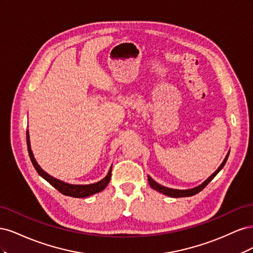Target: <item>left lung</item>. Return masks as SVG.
Wrapping results in <instances>:
<instances>
[{"label": "left lung", "instance_id": "8db88e82", "mask_svg": "<svg viewBox=\"0 0 253 253\" xmlns=\"http://www.w3.org/2000/svg\"><path fill=\"white\" fill-rule=\"evenodd\" d=\"M228 156H229V153L227 154L226 158L224 159L223 164H221V165L219 166L218 169H217L215 172H214L208 179H207L206 181H204L201 186H198V187H196V188L190 189V190H176V189L166 188V187H164V186H162V185H159V183H157L155 180H153V179L150 177V176H148L149 183H150V186H151L153 189L158 191V192H162L163 194H166V195L171 196V197H186V196L195 195V194H197L198 192H201V191H202L207 185H208V183H209L214 177H215L216 174H217L221 169H223L225 164H226V162H227V159H228Z\"/></svg>", "mask_w": 253, "mask_h": 253}]
</instances>
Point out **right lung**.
Instances as JSON below:
<instances>
[{
  "label": "right lung",
  "instance_id": "1",
  "mask_svg": "<svg viewBox=\"0 0 253 253\" xmlns=\"http://www.w3.org/2000/svg\"><path fill=\"white\" fill-rule=\"evenodd\" d=\"M26 140H27V150H28V154L30 157V160H32V163L35 167V169L37 170V172L39 173V175H41L42 177L47 180L52 187H55L60 193H62L66 196H72V197H86L89 195H93L95 193L100 192L102 191L106 186H108V183L111 180V176H112V168L111 170L109 171V174L105 176V177L98 181L96 183H91V185H71V183H66L64 181H61L55 177H52L49 174H47L45 171H43L40 166L37 164L36 159L34 157L33 154V151L30 149V142H29V134L28 131L26 132Z\"/></svg>",
  "mask_w": 253,
  "mask_h": 253
}]
</instances>
